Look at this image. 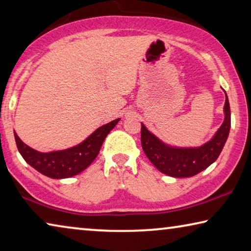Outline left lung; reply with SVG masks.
<instances>
[{
    "instance_id": "1",
    "label": "left lung",
    "mask_w": 251,
    "mask_h": 251,
    "mask_svg": "<svg viewBox=\"0 0 251 251\" xmlns=\"http://www.w3.org/2000/svg\"><path fill=\"white\" fill-rule=\"evenodd\" d=\"M226 94V91H225ZM225 121L209 142L199 147H176L165 144L142 124V147L147 158L160 172L173 177H190L205 170L217 160L228 138L231 115L226 94Z\"/></svg>"
}]
</instances>
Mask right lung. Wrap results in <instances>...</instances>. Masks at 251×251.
<instances>
[{"mask_svg":"<svg viewBox=\"0 0 251 251\" xmlns=\"http://www.w3.org/2000/svg\"><path fill=\"white\" fill-rule=\"evenodd\" d=\"M119 118L102 125L80 144L62 151L42 153L25 144L14 132L15 143L25 161L43 176L51 178L75 176L94 162L107 135L117 125Z\"/></svg>","mask_w":251,"mask_h":251,"instance_id":"obj_1","label":"right lung"}]
</instances>
